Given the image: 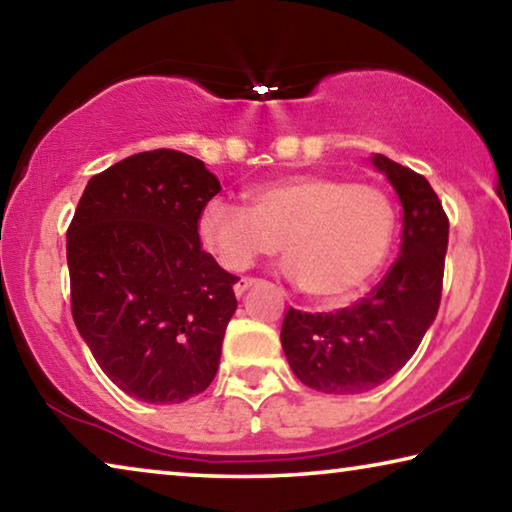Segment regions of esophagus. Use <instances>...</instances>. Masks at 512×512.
<instances>
[{"label":"esophagus","mask_w":512,"mask_h":512,"mask_svg":"<svg viewBox=\"0 0 512 512\" xmlns=\"http://www.w3.org/2000/svg\"><path fill=\"white\" fill-rule=\"evenodd\" d=\"M254 283H258V279H254V276H242V279H238L236 286H233V290H236V295H242V292L254 286Z\"/></svg>","instance_id":"34e87169"}]
</instances>
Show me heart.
Segmentation results:
<instances>
[{
    "mask_svg": "<svg viewBox=\"0 0 512 512\" xmlns=\"http://www.w3.org/2000/svg\"><path fill=\"white\" fill-rule=\"evenodd\" d=\"M392 199L374 183L290 174L247 192V208L211 199L197 233L231 272L279 254L286 240L290 279L315 299L345 301L379 272L395 238Z\"/></svg>",
    "mask_w": 512,
    "mask_h": 512,
    "instance_id": "b5f03b06",
    "label": "heart"
}]
</instances>
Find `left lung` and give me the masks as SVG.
<instances>
[{"instance_id": "8db88e82", "label": "left lung", "mask_w": 512, "mask_h": 512, "mask_svg": "<svg viewBox=\"0 0 512 512\" xmlns=\"http://www.w3.org/2000/svg\"><path fill=\"white\" fill-rule=\"evenodd\" d=\"M397 190L401 251L363 299L335 313L288 308L281 345L297 379L326 395H358L395 376L415 354L442 297L449 217L422 174L376 154Z\"/></svg>"}]
</instances>
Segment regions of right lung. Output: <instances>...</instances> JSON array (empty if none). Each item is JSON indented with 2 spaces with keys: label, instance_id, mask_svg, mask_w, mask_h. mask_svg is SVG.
<instances>
[{
  "label": "right lung",
  "instance_id": "1",
  "mask_svg": "<svg viewBox=\"0 0 512 512\" xmlns=\"http://www.w3.org/2000/svg\"><path fill=\"white\" fill-rule=\"evenodd\" d=\"M220 181L174 149L133 154L88 181L67 226L74 324L117 388L181 404L217 374L236 274L197 233Z\"/></svg>",
  "mask_w": 512,
  "mask_h": 512
}]
</instances>
